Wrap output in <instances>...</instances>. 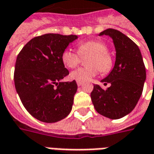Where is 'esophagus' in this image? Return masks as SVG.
Masks as SVG:
<instances>
[{
	"label": "esophagus",
	"instance_id": "1",
	"mask_svg": "<svg viewBox=\"0 0 154 154\" xmlns=\"http://www.w3.org/2000/svg\"><path fill=\"white\" fill-rule=\"evenodd\" d=\"M77 84L78 86H81L83 85V82H79V81H77Z\"/></svg>",
	"mask_w": 154,
	"mask_h": 154
}]
</instances>
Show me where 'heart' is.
I'll list each match as a JSON object with an SVG mask.
<instances>
[{
  "label": "heart",
  "mask_w": 154,
  "mask_h": 154,
  "mask_svg": "<svg viewBox=\"0 0 154 154\" xmlns=\"http://www.w3.org/2000/svg\"><path fill=\"white\" fill-rule=\"evenodd\" d=\"M107 51L108 47L104 42L99 40H91L78 45V53L71 49H66L62 53L61 59L66 67L74 68L81 63V57L90 55L86 60V64L89 66L78 68L70 74V77L73 80L86 82L96 76L99 70L103 74L111 71L113 60Z\"/></svg>",
  "instance_id": "heart-1"
}]
</instances>
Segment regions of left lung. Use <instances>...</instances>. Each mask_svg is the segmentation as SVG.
I'll list each match as a JSON object with an SVG mask.
<instances>
[{
    "instance_id": "1",
    "label": "left lung",
    "mask_w": 154,
    "mask_h": 154,
    "mask_svg": "<svg viewBox=\"0 0 154 154\" xmlns=\"http://www.w3.org/2000/svg\"><path fill=\"white\" fill-rule=\"evenodd\" d=\"M109 36L116 50L114 67L101 80L110 86L103 90L94 85L91 94L92 103L100 114L110 119H119L135 109L140 98L146 79L143 58L138 45L120 31L108 28L100 36Z\"/></svg>"
}]
</instances>
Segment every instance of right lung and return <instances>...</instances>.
<instances>
[{
    "label": "right lung",
    "instance_id": "1",
    "mask_svg": "<svg viewBox=\"0 0 154 154\" xmlns=\"http://www.w3.org/2000/svg\"><path fill=\"white\" fill-rule=\"evenodd\" d=\"M76 39V35L44 34L29 41L17 57L16 91L27 111L41 122H56L71 112L77 85L75 80L61 82L69 74L61 55Z\"/></svg>",
    "mask_w": 154,
    "mask_h": 154
}]
</instances>
